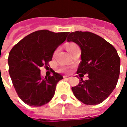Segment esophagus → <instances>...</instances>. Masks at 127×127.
<instances>
[{
  "label": "esophagus",
  "instance_id": "esophagus-1",
  "mask_svg": "<svg viewBox=\"0 0 127 127\" xmlns=\"http://www.w3.org/2000/svg\"><path fill=\"white\" fill-rule=\"evenodd\" d=\"M63 77L64 78V79H66V80H69V79L71 78V77H69V76H66V75L63 76Z\"/></svg>",
  "mask_w": 127,
  "mask_h": 127
}]
</instances>
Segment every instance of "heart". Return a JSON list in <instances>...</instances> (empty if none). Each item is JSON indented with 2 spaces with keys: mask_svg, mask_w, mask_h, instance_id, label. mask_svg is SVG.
<instances>
[{
  "mask_svg": "<svg viewBox=\"0 0 127 127\" xmlns=\"http://www.w3.org/2000/svg\"><path fill=\"white\" fill-rule=\"evenodd\" d=\"M78 47L77 45L73 43H69V44L66 45V50H67V51H68L69 53H71L72 50H73L75 47Z\"/></svg>",
  "mask_w": 127,
  "mask_h": 127,
  "instance_id": "b5f03b06",
  "label": "heart"
}]
</instances>
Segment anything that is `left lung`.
Segmentation results:
<instances>
[{
    "label": "left lung",
    "instance_id": "8db88e82",
    "mask_svg": "<svg viewBox=\"0 0 127 127\" xmlns=\"http://www.w3.org/2000/svg\"><path fill=\"white\" fill-rule=\"evenodd\" d=\"M74 42L81 49V59L77 73L78 85L72 87L76 98L86 105H97L105 100L117 84L120 59L114 47L91 32H71L66 40ZM88 74L89 80L81 77Z\"/></svg>",
    "mask_w": 127,
    "mask_h": 127
}]
</instances>
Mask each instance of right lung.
Here are the masks:
<instances>
[{
	"label": "right lung",
	"instance_id": "add662e5",
	"mask_svg": "<svg viewBox=\"0 0 127 127\" xmlns=\"http://www.w3.org/2000/svg\"><path fill=\"white\" fill-rule=\"evenodd\" d=\"M68 34L37 31L25 36L10 51V77L18 95L27 105L42 106L53 98L56 84L63 77L53 71L52 75L43 78L40 67H48L54 51Z\"/></svg>",
	"mask_w": 127,
	"mask_h": 127
}]
</instances>
